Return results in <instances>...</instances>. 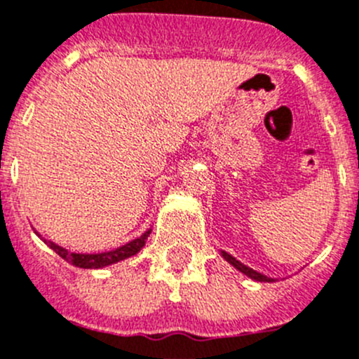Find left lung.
I'll return each instance as SVG.
<instances>
[{"label":"left lung","mask_w":359,"mask_h":359,"mask_svg":"<svg viewBox=\"0 0 359 359\" xmlns=\"http://www.w3.org/2000/svg\"><path fill=\"white\" fill-rule=\"evenodd\" d=\"M222 255H224V259H225V261H229V262H231V264H233L234 268H236V269H240L241 273H245V275H247V276H250V278L257 280V282H275V280H273V278H268V276H264V275H261V273L254 271V269H252V268H248V266L241 264L240 261H236V259H234L233 255H231V254H227V252H222Z\"/></svg>","instance_id":"obj_1"}]
</instances>
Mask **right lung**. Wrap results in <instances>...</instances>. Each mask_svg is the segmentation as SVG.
Wrapping results in <instances>:
<instances>
[{
	"label": "right lung",
	"instance_id": "obj_1",
	"mask_svg": "<svg viewBox=\"0 0 359 359\" xmlns=\"http://www.w3.org/2000/svg\"><path fill=\"white\" fill-rule=\"evenodd\" d=\"M149 234H151V231H148V233H144L141 238L130 241V243H126L123 245V247L116 248V250L102 252V254H74V252L65 250V248L60 247V245H54L53 241H46V243L49 245V247L53 248L60 257H63L65 261L72 262V264L77 266V268L91 269V268H104V266L114 264V262L123 261V259L130 257V255H135L142 247H144Z\"/></svg>",
	"mask_w": 359,
	"mask_h": 359
}]
</instances>
